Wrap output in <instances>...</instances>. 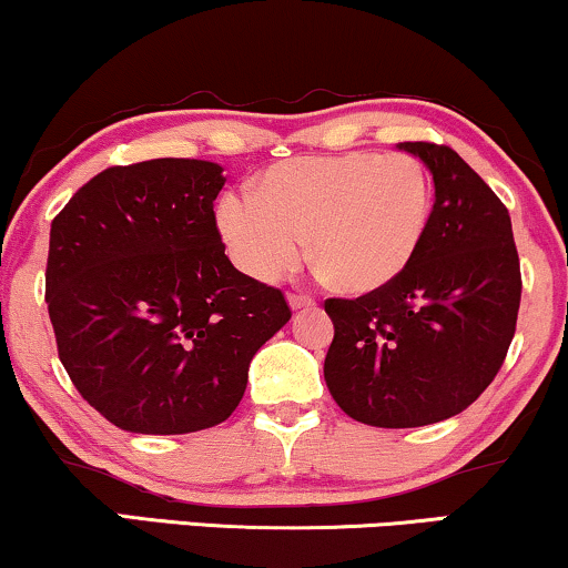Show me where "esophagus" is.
<instances>
[{
	"mask_svg": "<svg viewBox=\"0 0 568 568\" xmlns=\"http://www.w3.org/2000/svg\"><path fill=\"white\" fill-rule=\"evenodd\" d=\"M290 307L292 311H305V307H313L315 305V300H311V297H305V294H290Z\"/></svg>",
	"mask_w": 568,
	"mask_h": 568,
	"instance_id": "obj_1",
	"label": "esophagus"
}]
</instances>
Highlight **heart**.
I'll return each instance as SVG.
<instances>
[{"label": "heart", "instance_id": "obj_1", "mask_svg": "<svg viewBox=\"0 0 568 568\" xmlns=\"http://www.w3.org/2000/svg\"><path fill=\"white\" fill-rule=\"evenodd\" d=\"M433 211L428 169L409 153L347 151L278 161L255 195L216 201L232 261L257 282L292 274L307 255L336 292H378L404 274Z\"/></svg>", "mask_w": 568, "mask_h": 568}]
</instances>
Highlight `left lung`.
<instances>
[{"label":"left lung","instance_id":"obj_1","mask_svg":"<svg viewBox=\"0 0 568 568\" xmlns=\"http://www.w3.org/2000/svg\"><path fill=\"white\" fill-rule=\"evenodd\" d=\"M430 169L436 203L399 278L357 300H326L334 321L323 378L352 419L419 428L467 409L504 365L521 274L511 219L459 153L399 143Z\"/></svg>","mask_w":568,"mask_h":568}]
</instances>
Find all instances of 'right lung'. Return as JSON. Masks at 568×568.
Here are the masks:
<instances>
[{
	"label": "right lung",
	"instance_id": "obj_1",
	"mask_svg": "<svg viewBox=\"0 0 568 568\" xmlns=\"http://www.w3.org/2000/svg\"><path fill=\"white\" fill-rule=\"evenodd\" d=\"M201 159L112 166L51 221L47 305L59 359L109 423L176 436L224 423L255 352L292 318L284 294L224 255Z\"/></svg>",
	"mask_w": 568,
	"mask_h": 568
}]
</instances>
